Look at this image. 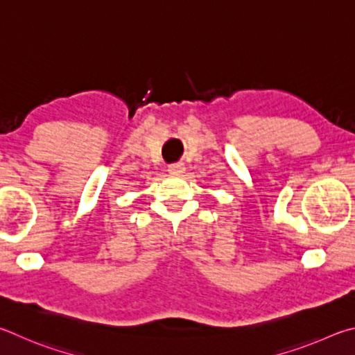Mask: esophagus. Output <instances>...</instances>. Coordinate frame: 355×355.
Returning <instances> with one entry per match:
<instances>
[{"label": "esophagus", "instance_id": "esophagus-1", "mask_svg": "<svg viewBox=\"0 0 355 355\" xmlns=\"http://www.w3.org/2000/svg\"><path fill=\"white\" fill-rule=\"evenodd\" d=\"M184 171H185V166L182 164H174L168 168V173H170L171 176H182Z\"/></svg>", "mask_w": 355, "mask_h": 355}]
</instances>
